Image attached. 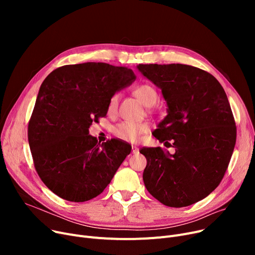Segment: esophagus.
Instances as JSON below:
<instances>
[{"label":"esophagus","mask_w":255,"mask_h":255,"mask_svg":"<svg viewBox=\"0 0 255 255\" xmlns=\"http://www.w3.org/2000/svg\"><path fill=\"white\" fill-rule=\"evenodd\" d=\"M139 152V149L135 145H132V154H137Z\"/></svg>","instance_id":"34e87169"}]
</instances>
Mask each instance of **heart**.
I'll list each match as a JSON object with an SVG mask.
<instances>
[{
    "mask_svg": "<svg viewBox=\"0 0 255 255\" xmlns=\"http://www.w3.org/2000/svg\"><path fill=\"white\" fill-rule=\"evenodd\" d=\"M134 96L145 106L153 105L157 100V92L150 85H139L134 91ZM119 94H114L110 98L109 104H107V111L113 114L116 112L119 103ZM150 126L146 123H133V122H122L115 126L114 133L115 135L121 139L126 141H136L143 133L149 131Z\"/></svg>",
    "mask_w": 255,
    "mask_h": 255,
    "instance_id": "1",
    "label": "heart"
}]
</instances>
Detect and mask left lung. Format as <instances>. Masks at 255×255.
<instances>
[{
  "label": "left lung",
  "mask_w": 255,
  "mask_h": 255,
  "mask_svg": "<svg viewBox=\"0 0 255 255\" xmlns=\"http://www.w3.org/2000/svg\"><path fill=\"white\" fill-rule=\"evenodd\" d=\"M137 69L161 90L167 105L154 136L164 144L171 140L176 150L139 151L146 158L145 188L167 207L195 204L216 189L234 152L237 129L229 99L215 77L193 66L139 64Z\"/></svg>",
  "instance_id": "8db88e82"
}]
</instances>
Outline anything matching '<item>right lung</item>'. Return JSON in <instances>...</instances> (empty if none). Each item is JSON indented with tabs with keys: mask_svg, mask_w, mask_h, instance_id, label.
<instances>
[{
	"mask_svg": "<svg viewBox=\"0 0 255 255\" xmlns=\"http://www.w3.org/2000/svg\"><path fill=\"white\" fill-rule=\"evenodd\" d=\"M134 80L127 67L95 62L62 66L43 80L28 136L35 168L53 193L83 203L111 183L130 151L117 139L98 143L89 128L106 116L114 94Z\"/></svg>",
	"mask_w": 255,
	"mask_h": 255,
	"instance_id": "right-lung-1",
	"label": "right lung"
}]
</instances>
